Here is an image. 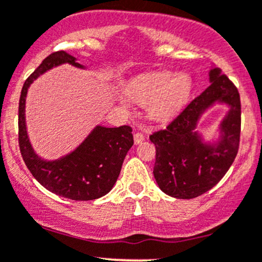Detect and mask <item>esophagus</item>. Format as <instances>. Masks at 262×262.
Here are the masks:
<instances>
[{"label": "esophagus", "mask_w": 262, "mask_h": 262, "mask_svg": "<svg viewBox=\"0 0 262 262\" xmlns=\"http://www.w3.org/2000/svg\"><path fill=\"white\" fill-rule=\"evenodd\" d=\"M143 139H144V134L142 133V132H136V133H134V142H136L137 144L143 142Z\"/></svg>", "instance_id": "1"}]
</instances>
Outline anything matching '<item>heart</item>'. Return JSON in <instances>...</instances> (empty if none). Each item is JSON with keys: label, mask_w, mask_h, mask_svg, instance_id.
Returning a JSON list of instances; mask_svg holds the SVG:
<instances>
[{"label": "heart", "mask_w": 262, "mask_h": 262, "mask_svg": "<svg viewBox=\"0 0 262 262\" xmlns=\"http://www.w3.org/2000/svg\"><path fill=\"white\" fill-rule=\"evenodd\" d=\"M192 82L187 74L152 73L134 83L132 97L141 105H149V115L156 120L171 116L187 100Z\"/></svg>", "instance_id": "obj_1"}]
</instances>
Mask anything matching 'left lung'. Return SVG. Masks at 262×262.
Listing matches in <instances>:
<instances>
[{
	"mask_svg": "<svg viewBox=\"0 0 262 262\" xmlns=\"http://www.w3.org/2000/svg\"><path fill=\"white\" fill-rule=\"evenodd\" d=\"M211 84L184 106L165 126L149 136L156 147L154 175L162 192L175 199H195L227 174L239 148L241 97L238 88L219 69L210 73ZM215 100L230 103L217 146L204 145L191 130L199 114Z\"/></svg>",
	"mask_w": 262,
	"mask_h": 262,
	"instance_id": "obj_1",
	"label": "left lung"
}]
</instances>
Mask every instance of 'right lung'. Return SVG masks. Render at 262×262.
Wrapping results in <instances>:
<instances>
[{
  "label": "right lung",
  "instance_id": "add662e5",
  "mask_svg": "<svg viewBox=\"0 0 262 262\" xmlns=\"http://www.w3.org/2000/svg\"><path fill=\"white\" fill-rule=\"evenodd\" d=\"M62 62L80 67L72 55L56 51L42 61L23 85L17 123L20 154L33 177L46 189L74 201H91L105 195L114 187L124 159L134 143L133 134L129 125L97 126L77 151L63 159L47 162L34 154L25 130L24 107L28 87L40 74Z\"/></svg>",
  "mask_w": 262,
  "mask_h": 262
}]
</instances>
